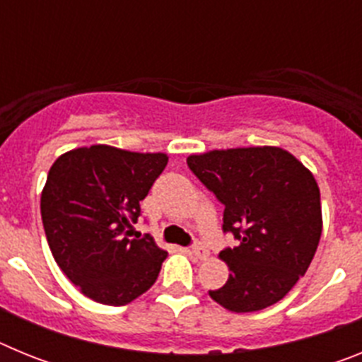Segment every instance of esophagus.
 Wrapping results in <instances>:
<instances>
[{
	"label": "esophagus",
	"mask_w": 362,
	"mask_h": 362,
	"mask_svg": "<svg viewBox=\"0 0 362 362\" xmlns=\"http://www.w3.org/2000/svg\"><path fill=\"white\" fill-rule=\"evenodd\" d=\"M192 254L196 255L197 259H206L209 257V248H206L201 241H196L192 245Z\"/></svg>",
	"instance_id": "1"
}]
</instances>
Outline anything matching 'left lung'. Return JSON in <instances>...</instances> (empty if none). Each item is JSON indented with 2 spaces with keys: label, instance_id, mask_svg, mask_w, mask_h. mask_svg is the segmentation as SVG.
<instances>
[{
  "label": "left lung",
  "instance_id": "1",
  "mask_svg": "<svg viewBox=\"0 0 362 362\" xmlns=\"http://www.w3.org/2000/svg\"><path fill=\"white\" fill-rule=\"evenodd\" d=\"M187 165L225 206L223 232L238 241L219 254L230 277L210 297L238 313L276 305L305 276L321 239L312 172L276 146L212 150Z\"/></svg>",
  "mask_w": 362,
  "mask_h": 362
}]
</instances>
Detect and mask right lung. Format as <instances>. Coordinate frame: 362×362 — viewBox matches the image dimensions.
Returning a JSON list of instances; mask_svg holds the SVG:
<instances>
[{
    "instance_id": "add662e5",
    "label": "right lung",
    "mask_w": 362,
    "mask_h": 362,
    "mask_svg": "<svg viewBox=\"0 0 362 362\" xmlns=\"http://www.w3.org/2000/svg\"><path fill=\"white\" fill-rule=\"evenodd\" d=\"M166 153L92 145L57 158L41 194V219L57 267L95 303L129 305L156 283L166 252L132 238Z\"/></svg>"
}]
</instances>
